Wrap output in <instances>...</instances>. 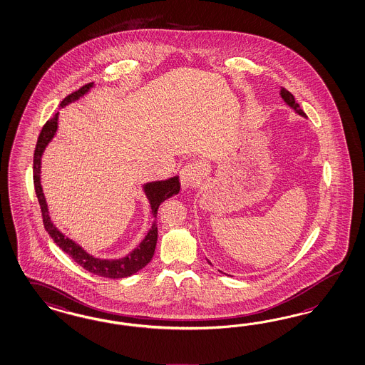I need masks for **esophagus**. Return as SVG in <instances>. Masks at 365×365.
Listing matches in <instances>:
<instances>
[{"mask_svg": "<svg viewBox=\"0 0 365 365\" xmlns=\"http://www.w3.org/2000/svg\"><path fill=\"white\" fill-rule=\"evenodd\" d=\"M202 169L197 163H189L185 167L180 170V182L184 189L195 187Z\"/></svg>", "mask_w": 365, "mask_h": 365, "instance_id": "1", "label": "esophagus"}]
</instances>
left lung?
<instances>
[{
	"instance_id": "obj_1",
	"label": "left lung",
	"mask_w": 365,
	"mask_h": 365,
	"mask_svg": "<svg viewBox=\"0 0 365 365\" xmlns=\"http://www.w3.org/2000/svg\"><path fill=\"white\" fill-rule=\"evenodd\" d=\"M280 96H282V100L291 106L292 109H294L296 113H299V115H302V117H307V115L302 112L300 105L296 103V100H294V97H293V94H292L291 92H288L285 88H282ZM209 264H210V262H209Z\"/></svg>"
}]
</instances>
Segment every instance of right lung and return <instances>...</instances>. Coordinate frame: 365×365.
Returning <instances> with one entry per match:
<instances>
[{
  "instance_id": "1",
  "label": "right lung",
  "mask_w": 365,
  "mask_h": 365,
  "mask_svg": "<svg viewBox=\"0 0 365 365\" xmlns=\"http://www.w3.org/2000/svg\"><path fill=\"white\" fill-rule=\"evenodd\" d=\"M92 86H93V83L83 85V88H80L78 91L66 96L61 101L60 106L63 108L65 105L71 104L76 100H78ZM57 118H58V113L53 115L52 118H49L46 121V124L42 126L41 133L38 135V140H37V144H36L34 158H33V182H34L36 195H37L40 207H41L43 227H45L46 232L49 233V236L52 237L53 241L65 253H68L78 265H81L83 269L94 273L97 276H101V277H108V279L128 277L135 272L143 269L146 264L152 260L157 244L156 221L152 225L150 230L148 232L145 239L140 242V245L135 250H132L128 256L123 257V259H118V260H103V259H97V257L91 256L78 244H76L72 240L65 237L63 233L53 225L51 217H49L46 200H45V196L42 193L40 173H41L42 153L56 135V130H57V126H58L57 125ZM178 190H180V181H178V176L168 178L164 181L148 182L144 185V192H145L146 197L149 200L153 217H156L157 209L160 207V204L163 201H165L167 198L172 197L173 195H178Z\"/></svg>"
}]
</instances>
